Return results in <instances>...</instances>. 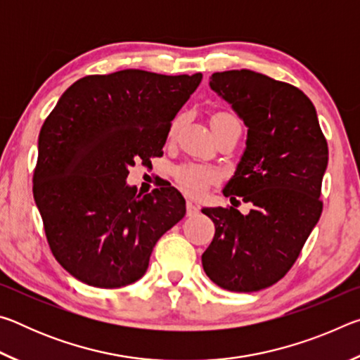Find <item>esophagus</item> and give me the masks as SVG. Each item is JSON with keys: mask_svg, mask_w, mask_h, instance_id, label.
<instances>
[{"mask_svg": "<svg viewBox=\"0 0 360 360\" xmlns=\"http://www.w3.org/2000/svg\"><path fill=\"white\" fill-rule=\"evenodd\" d=\"M186 208H187V216H191V217L195 216V214H198V211H200V206L195 205L193 202H191V200H187Z\"/></svg>", "mask_w": 360, "mask_h": 360, "instance_id": "obj_1", "label": "esophagus"}]
</instances>
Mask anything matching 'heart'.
<instances>
[{
    "label": "heart",
    "mask_w": 360,
    "mask_h": 360,
    "mask_svg": "<svg viewBox=\"0 0 360 360\" xmlns=\"http://www.w3.org/2000/svg\"><path fill=\"white\" fill-rule=\"evenodd\" d=\"M231 119H236V117H233V115L230 114H216L214 117H212L211 124H216V122H221V120H231ZM181 122H182L181 117L174 119V122L172 124V129H169V135H174V133L178 131ZM174 176H176V181L179 182V186L191 195L202 193L206 187L217 179V174L214 169H210L202 165H195V163H186V165L178 167L174 172Z\"/></svg>",
    "instance_id": "b5f03b06"
}]
</instances>
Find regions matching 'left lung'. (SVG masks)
<instances>
[{
    "instance_id": "left-lung-1",
    "label": "left lung",
    "mask_w": 360,
    "mask_h": 360,
    "mask_svg": "<svg viewBox=\"0 0 360 360\" xmlns=\"http://www.w3.org/2000/svg\"><path fill=\"white\" fill-rule=\"evenodd\" d=\"M211 89L248 127L246 150L224 188L233 206L203 208L214 238L202 255L219 288L255 292L285 276L318 224L328 148L311 100L300 89L251 70L214 72Z\"/></svg>"
}]
</instances>
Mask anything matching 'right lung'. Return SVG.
I'll return each instance as SVG.
<instances>
[{"mask_svg": "<svg viewBox=\"0 0 360 360\" xmlns=\"http://www.w3.org/2000/svg\"><path fill=\"white\" fill-rule=\"evenodd\" d=\"M143 70L79 79L42 124L33 197L53 257L94 288L138 281L158 238L186 214L172 186L136 193L129 168L162 155L172 120L202 82Z\"/></svg>", "mask_w": 360, "mask_h": 360, "instance_id": "obj_1", "label": "right lung"}]
</instances>
